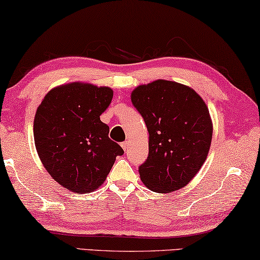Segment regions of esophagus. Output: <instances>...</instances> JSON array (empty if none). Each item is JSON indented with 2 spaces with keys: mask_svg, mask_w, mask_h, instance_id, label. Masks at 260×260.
Masks as SVG:
<instances>
[{
  "mask_svg": "<svg viewBox=\"0 0 260 260\" xmlns=\"http://www.w3.org/2000/svg\"><path fill=\"white\" fill-rule=\"evenodd\" d=\"M128 145H129L128 141H123V142H121V147L123 148V150L128 149Z\"/></svg>",
  "mask_w": 260,
  "mask_h": 260,
  "instance_id": "esophagus-1",
  "label": "esophagus"
}]
</instances>
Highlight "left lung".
Instances as JSON below:
<instances>
[{"label":"left lung","instance_id":"8db88e82","mask_svg":"<svg viewBox=\"0 0 260 260\" xmlns=\"http://www.w3.org/2000/svg\"><path fill=\"white\" fill-rule=\"evenodd\" d=\"M131 99L149 133L148 157L139 167L142 182L160 193L183 188L211 145L212 123L203 99L185 85L162 79L138 86Z\"/></svg>","mask_w":260,"mask_h":260}]
</instances>
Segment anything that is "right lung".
Returning <instances> with one entry per match:
<instances>
[{"mask_svg": "<svg viewBox=\"0 0 260 260\" xmlns=\"http://www.w3.org/2000/svg\"><path fill=\"white\" fill-rule=\"evenodd\" d=\"M112 98L110 87L71 83L53 88L38 106L35 145L45 169L61 187L92 192L106 180L115 157L123 154L100 120Z\"/></svg>", "mask_w": 260, "mask_h": 260, "instance_id": "right-lung-1", "label": "right lung"}]
</instances>
